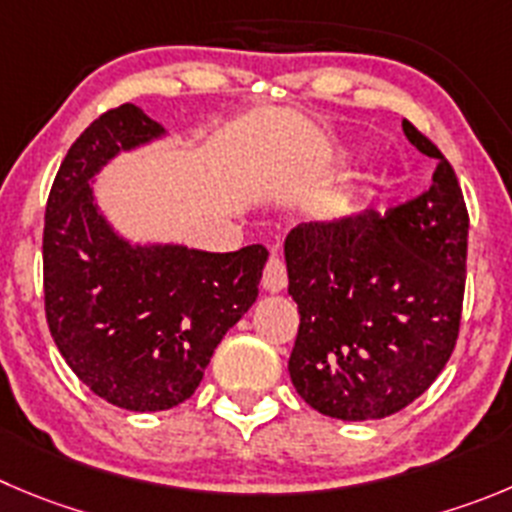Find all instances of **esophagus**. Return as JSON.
<instances>
[{"mask_svg": "<svg viewBox=\"0 0 512 512\" xmlns=\"http://www.w3.org/2000/svg\"><path fill=\"white\" fill-rule=\"evenodd\" d=\"M285 285H288V272H285V262L280 260V257L272 255L270 260H267L265 272H262V288H265L267 293H280Z\"/></svg>", "mask_w": 512, "mask_h": 512, "instance_id": "esophagus-1", "label": "esophagus"}]
</instances>
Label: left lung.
Returning a JSON list of instances; mask_svg holds the SVG:
<instances>
[{"label":"left lung","instance_id":"left-lung-1","mask_svg":"<svg viewBox=\"0 0 512 512\" xmlns=\"http://www.w3.org/2000/svg\"><path fill=\"white\" fill-rule=\"evenodd\" d=\"M404 136L439 159L422 197L285 240L300 328L288 371L305 404L343 422L384 419L432 386L455 351L465 295L467 217L450 161L409 121Z\"/></svg>","mask_w":512,"mask_h":512}]
</instances>
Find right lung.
I'll return each instance as SVG.
<instances>
[{"mask_svg":"<svg viewBox=\"0 0 512 512\" xmlns=\"http://www.w3.org/2000/svg\"><path fill=\"white\" fill-rule=\"evenodd\" d=\"M169 136L133 103L90 123L52 184L45 209V313L55 346L93 394L128 412L189 399L214 348L257 298L267 250L207 252L136 242L95 197L116 156Z\"/></svg>","mask_w":512,"mask_h":512,"instance_id":"right-lung-1","label":"right lung"}]
</instances>
